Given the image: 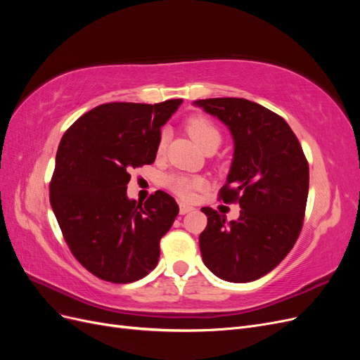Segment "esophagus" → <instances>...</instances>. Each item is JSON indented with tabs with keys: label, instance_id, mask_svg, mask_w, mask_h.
Masks as SVG:
<instances>
[{
	"label": "esophagus",
	"instance_id": "esophagus-1",
	"mask_svg": "<svg viewBox=\"0 0 360 360\" xmlns=\"http://www.w3.org/2000/svg\"><path fill=\"white\" fill-rule=\"evenodd\" d=\"M193 210L192 205H188V204H180V214H186L189 212Z\"/></svg>",
	"mask_w": 360,
	"mask_h": 360
}]
</instances>
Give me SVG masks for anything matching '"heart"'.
I'll list each match as a JSON object with an SVG mask.
<instances>
[{
	"label": "heart",
	"instance_id": "1",
	"mask_svg": "<svg viewBox=\"0 0 360 360\" xmlns=\"http://www.w3.org/2000/svg\"><path fill=\"white\" fill-rule=\"evenodd\" d=\"M186 129L189 135L197 141V143L207 150L212 146H219L221 143V132L219 129L216 127V124L212 122L210 118L207 117H192L189 118V122L186 124ZM168 143V132L167 130H162L159 135V144L158 150L163 151L167 147ZM163 184L168 191H171L174 195H177L181 200H191L193 192L198 188L202 186V180L198 177H189V176H183V174H171L165 180H163Z\"/></svg>",
	"mask_w": 360,
	"mask_h": 360
}]
</instances>
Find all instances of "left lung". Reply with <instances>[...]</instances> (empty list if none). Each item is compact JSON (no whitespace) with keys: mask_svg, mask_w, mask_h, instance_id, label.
I'll list each match as a JSON object with an SVG mask.
<instances>
[{"mask_svg":"<svg viewBox=\"0 0 360 360\" xmlns=\"http://www.w3.org/2000/svg\"><path fill=\"white\" fill-rule=\"evenodd\" d=\"M193 105L230 129L234 159L219 200L242 207L240 217L231 222L202 207V261L224 281H255L274 270L299 238L309 189L308 160L285 120L264 106L237 97Z\"/></svg>","mask_w":360,"mask_h":360,"instance_id":"left-lung-1","label":"left lung"}]
</instances>
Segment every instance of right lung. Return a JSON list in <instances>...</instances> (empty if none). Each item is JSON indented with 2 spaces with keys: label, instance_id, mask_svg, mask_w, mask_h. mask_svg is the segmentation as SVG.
Masks as SVG:
<instances>
[{
  "label": "right lung",
  "instance_id": "obj_1",
  "mask_svg": "<svg viewBox=\"0 0 360 360\" xmlns=\"http://www.w3.org/2000/svg\"><path fill=\"white\" fill-rule=\"evenodd\" d=\"M180 103L99 105L60 141L49 201L70 252L97 278L129 284L158 264L179 205L162 191L144 204L126 191L132 168L155 162L160 127Z\"/></svg>",
  "mask_w": 360,
  "mask_h": 360
}]
</instances>
